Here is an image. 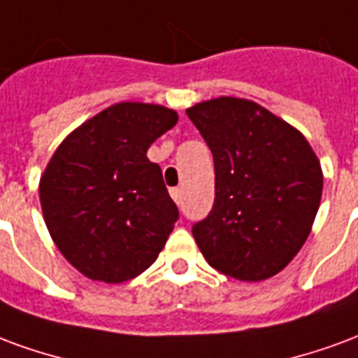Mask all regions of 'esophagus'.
<instances>
[{
	"instance_id": "obj_1",
	"label": "esophagus",
	"mask_w": 358,
	"mask_h": 358,
	"mask_svg": "<svg viewBox=\"0 0 358 358\" xmlns=\"http://www.w3.org/2000/svg\"><path fill=\"white\" fill-rule=\"evenodd\" d=\"M181 192H182V190L179 189V187H176V189H171V190H169V194H171V198H173V200H176L177 204H179V202H181Z\"/></svg>"
}]
</instances>
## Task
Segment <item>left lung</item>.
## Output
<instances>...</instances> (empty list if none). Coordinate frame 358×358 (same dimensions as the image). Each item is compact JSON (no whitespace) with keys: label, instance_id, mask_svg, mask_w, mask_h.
<instances>
[{"label":"left lung","instance_id":"1","mask_svg":"<svg viewBox=\"0 0 358 358\" xmlns=\"http://www.w3.org/2000/svg\"><path fill=\"white\" fill-rule=\"evenodd\" d=\"M213 154L215 200L192 236L211 267L244 282L280 273L311 233L322 169L296 127L254 101L219 96L187 108Z\"/></svg>","mask_w":358,"mask_h":358}]
</instances>
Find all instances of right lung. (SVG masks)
<instances>
[{
  "label": "right lung",
  "instance_id": "obj_1",
  "mask_svg": "<svg viewBox=\"0 0 358 358\" xmlns=\"http://www.w3.org/2000/svg\"><path fill=\"white\" fill-rule=\"evenodd\" d=\"M177 124L160 104L118 103L70 133L47 164L40 202L51 238L91 280L147 271L179 219L148 147Z\"/></svg>",
  "mask_w": 358,
  "mask_h": 358
}]
</instances>
